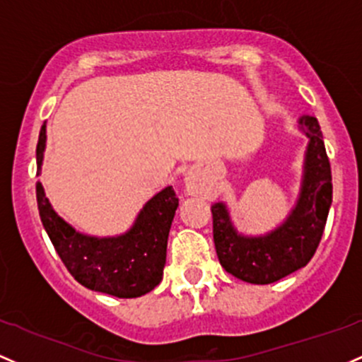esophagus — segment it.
<instances>
[{
	"label": "esophagus",
	"instance_id": "obj_1",
	"mask_svg": "<svg viewBox=\"0 0 362 362\" xmlns=\"http://www.w3.org/2000/svg\"><path fill=\"white\" fill-rule=\"evenodd\" d=\"M185 189H187L189 194H201L202 192L201 180L197 178V175L194 172H189L187 177H185Z\"/></svg>",
	"mask_w": 362,
	"mask_h": 362
}]
</instances>
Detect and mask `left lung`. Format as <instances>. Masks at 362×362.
Segmentation results:
<instances>
[{
	"instance_id": "left-lung-1",
	"label": "left lung",
	"mask_w": 362,
	"mask_h": 362,
	"mask_svg": "<svg viewBox=\"0 0 362 362\" xmlns=\"http://www.w3.org/2000/svg\"><path fill=\"white\" fill-rule=\"evenodd\" d=\"M299 123L309 137L304 182L299 201L284 225L264 237H244L232 226L223 202L211 206L220 264L249 284H273L308 264L327 225L333 185L323 134L315 117H303Z\"/></svg>"
}]
</instances>
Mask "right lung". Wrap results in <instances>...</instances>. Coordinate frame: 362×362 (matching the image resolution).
I'll list each match as a JSON object with an SVG mask.
<instances>
[{
  "label": "right lung",
  "instance_id": "add662e5",
  "mask_svg": "<svg viewBox=\"0 0 362 362\" xmlns=\"http://www.w3.org/2000/svg\"><path fill=\"white\" fill-rule=\"evenodd\" d=\"M45 146L46 125H42L35 148L37 175ZM35 197L45 230L63 264L78 284L122 299L144 296L160 284L166 263L170 226L178 208L173 187L163 189L146 202L129 232L108 239L75 232L51 208L41 182L35 184Z\"/></svg>",
  "mask_w": 362,
  "mask_h": 362
}]
</instances>
